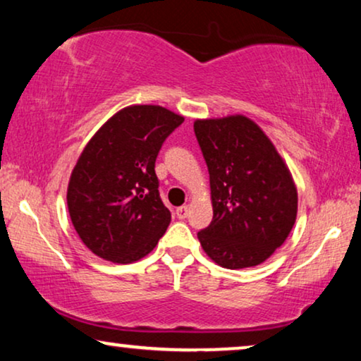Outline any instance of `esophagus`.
<instances>
[{
  "instance_id": "1",
  "label": "esophagus",
  "mask_w": 361,
  "mask_h": 361,
  "mask_svg": "<svg viewBox=\"0 0 361 361\" xmlns=\"http://www.w3.org/2000/svg\"><path fill=\"white\" fill-rule=\"evenodd\" d=\"M176 215H177V219H179V220H185L187 215H189V207H187V205L179 207V209L176 210Z\"/></svg>"
}]
</instances>
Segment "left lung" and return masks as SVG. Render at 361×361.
I'll return each mask as SVG.
<instances>
[{
    "instance_id": "8db88e82",
    "label": "left lung",
    "mask_w": 361,
    "mask_h": 361,
    "mask_svg": "<svg viewBox=\"0 0 361 361\" xmlns=\"http://www.w3.org/2000/svg\"><path fill=\"white\" fill-rule=\"evenodd\" d=\"M209 167L214 219L202 248L228 269L251 268L284 243L298 215V190L273 142L245 116L194 123Z\"/></svg>"
}]
</instances>
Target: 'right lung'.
<instances>
[{
    "instance_id": "add662e5",
    "label": "right lung",
    "mask_w": 361,
    "mask_h": 361,
    "mask_svg": "<svg viewBox=\"0 0 361 361\" xmlns=\"http://www.w3.org/2000/svg\"><path fill=\"white\" fill-rule=\"evenodd\" d=\"M184 118L162 106H128L85 146L67 190L72 224L87 248L113 263L146 256L171 224L156 159Z\"/></svg>"
}]
</instances>
